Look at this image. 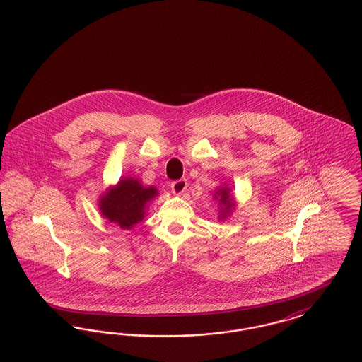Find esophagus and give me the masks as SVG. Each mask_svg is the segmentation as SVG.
Instances as JSON below:
<instances>
[{"label": "esophagus", "instance_id": "34e87169", "mask_svg": "<svg viewBox=\"0 0 362 362\" xmlns=\"http://www.w3.org/2000/svg\"><path fill=\"white\" fill-rule=\"evenodd\" d=\"M171 189H173V194L179 195L182 194L185 189H187V180L186 179H177L171 183Z\"/></svg>", "mask_w": 362, "mask_h": 362}]
</instances>
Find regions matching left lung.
<instances>
[{
  "label": "left lung",
  "mask_w": 362,
  "mask_h": 362,
  "mask_svg": "<svg viewBox=\"0 0 362 362\" xmlns=\"http://www.w3.org/2000/svg\"><path fill=\"white\" fill-rule=\"evenodd\" d=\"M229 192V189H218L217 191V195H220V206L223 205V210H221V216L225 217L229 211H230V209L233 207V204H232V198H230V195L228 194ZM217 198V197H216ZM221 217V218H223Z\"/></svg>",
  "instance_id": "8db88e82"
}]
</instances>
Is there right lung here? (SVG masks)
<instances>
[{
  "label": "right lung",
  "mask_w": 362,
  "mask_h": 362,
  "mask_svg": "<svg viewBox=\"0 0 362 362\" xmlns=\"http://www.w3.org/2000/svg\"><path fill=\"white\" fill-rule=\"evenodd\" d=\"M157 195L155 187H144L133 177L122 179L115 189H111L100 199V210L110 223L122 229H132L145 214L146 204Z\"/></svg>",
  "instance_id": "add662e5"
}]
</instances>
